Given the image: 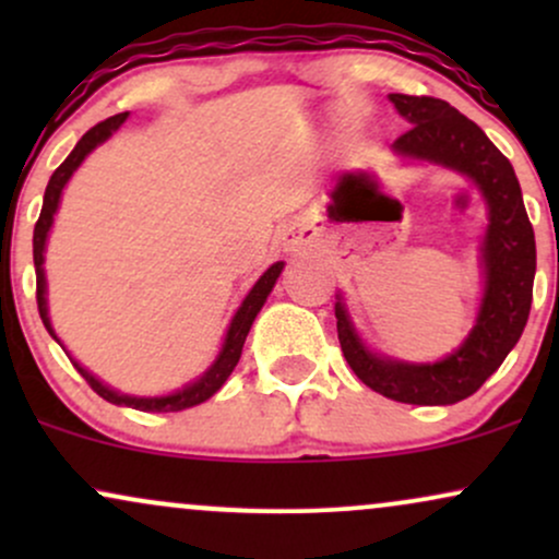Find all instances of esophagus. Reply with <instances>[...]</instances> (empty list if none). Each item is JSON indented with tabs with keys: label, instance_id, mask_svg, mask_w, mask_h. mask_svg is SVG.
Here are the masks:
<instances>
[{
	"label": "esophagus",
	"instance_id": "1",
	"mask_svg": "<svg viewBox=\"0 0 559 559\" xmlns=\"http://www.w3.org/2000/svg\"><path fill=\"white\" fill-rule=\"evenodd\" d=\"M316 241V228L307 226V223H297L284 234V249L286 252H299V249L312 247Z\"/></svg>",
	"mask_w": 559,
	"mask_h": 559
}]
</instances>
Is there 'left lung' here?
Here are the masks:
<instances>
[{
	"instance_id": "obj_1",
	"label": "left lung",
	"mask_w": 559,
	"mask_h": 559,
	"mask_svg": "<svg viewBox=\"0 0 559 559\" xmlns=\"http://www.w3.org/2000/svg\"><path fill=\"white\" fill-rule=\"evenodd\" d=\"M389 102L413 126L391 144L396 157L460 173L480 191L489 221L478 247L484 288L465 342L436 362L396 360L370 349L342 294H336L338 342L355 376L378 394L404 404H454L476 394L521 338L534 299V228L510 159L473 120L433 96L389 94Z\"/></svg>"
}]
</instances>
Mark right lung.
I'll return each mask as SVG.
<instances>
[{
	"mask_svg": "<svg viewBox=\"0 0 559 559\" xmlns=\"http://www.w3.org/2000/svg\"><path fill=\"white\" fill-rule=\"evenodd\" d=\"M126 118H128V112H120V115H115V118L102 120V123H96L92 131L83 133L79 144H75V150L66 157V163H62L60 168L52 173V178H49V183H47V191H44L41 215H38V223L34 228L36 301H38V316H41L44 325H47L49 336H52L55 342L62 346V349H66V344L60 342V336H57L55 329H52V320H49V305H47V273H44V252H47L49 230H52V223H55L57 207H60L62 191H66V186H68L70 178H73V173L81 168L83 159L92 155L96 146L105 144V141L110 139L112 133L126 123ZM281 271H284V262H273V265L260 275L258 284L249 288V294L243 297L239 310H236L234 318H230L226 336H223L221 352H217L213 365H210V368L204 370L202 376L194 378V381L186 383V386H181V389L170 391V394H163V396L120 394L118 389L107 386L105 381H99V378H96L92 370L83 368V365L66 349L70 362L75 365V370H79V373L86 378L88 386H92L96 394L102 396V400L120 404V407H133V409H141V413H181V409H189V407H194V404L207 402L210 396L221 391L223 383L228 381V376L234 373L236 362H239V357H241L243 342H247V333H249V329H252L254 318H258V312L262 310V305H265V299L271 297V292H273L275 281H278Z\"/></svg>",
	"mask_w": 559,
	"mask_h": 559,
	"instance_id": "add662e5",
	"label": "right lung"
}]
</instances>
